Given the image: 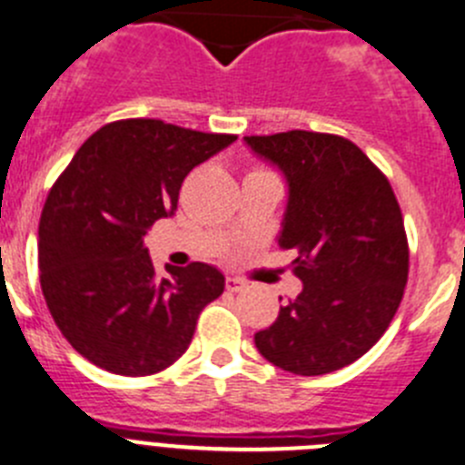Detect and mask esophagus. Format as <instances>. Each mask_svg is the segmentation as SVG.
<instances>
[{"label": "esophagus", "instance_id": "1", "mask_svg": "<svg viewBox=\"0 0 465 465\" xmlns=\"http://www.w3.org/2000/svg\"><path fill=\"white\" fill-rule=\"evenodd\" d=\"M227 290L229 292H241V290H245V282H242L241 278H233V275H229V278H227Z\"/></svg>", "mask_w": 465, "mask_h": 465}]
</instances>
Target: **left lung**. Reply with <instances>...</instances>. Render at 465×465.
Returning a JSON list of instances; mask_svg holds the SVG:
<instances>
[{"mask_svg":"<svg viewBox=\"0 0 465 465\" xmlns=\"http://www.w3.org/2000/svg\"><path fill=\"white\" fill-rule=\"evenodd\" d=\"M287 181L278 245L296 250L303 290L269 329L259 354L294 375L357 361L387 331L408 282V238L382 171L352 141L294 129L245 136Z\"/></svg>","mask_w":465,"mask_h":465,"instance_id":"8db88e82","label":"left lung"}]
</instances>
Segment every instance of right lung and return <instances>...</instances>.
<instances>
[{
	"mask_svg": "<svg viewBox=\"0 0 465 465\" xmlns=\"http://www.w3.org/2000/svg\"><path fill=\"white\" fill-rule=\"evenodd\" d=\"M233 141L162 120H118L92 134L57 178L39 223L41 290L87 361L139 378L185 354L224 275L194 262L160 278L143 238L173 215L185 175Z\"/></svg>",
	"mask_w": 465,
	"mask_h": 465,
	"instance_id": "obj_1",
	"label": "right lung"
}]
</instances>
